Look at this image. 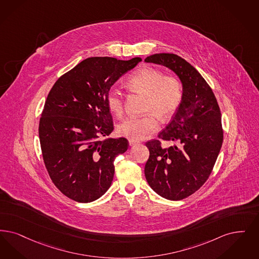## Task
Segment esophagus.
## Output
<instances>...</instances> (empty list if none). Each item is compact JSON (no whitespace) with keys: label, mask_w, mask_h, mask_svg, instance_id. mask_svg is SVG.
I'll use <instances>...</instances> for the list:
<instances>
[{"label":"esophagus","mask_w":259,"mask_h":259,"mask_svg":"<svg viewBox=\"0 0 259 259\" xmlns=\"http://www.w3.org/2000/svg\"><path fill=\"white\" fill-rule=\"evenodd\" d=\"M137 144H139V142H138V141H135V140H129V145H130V146H133V145H137Z\"/></svg>","instance_id":"esophagus-1"}]
</instances>
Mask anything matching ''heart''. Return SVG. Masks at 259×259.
Segmentation results:
<instances>
[{
  "instance_id": "obj_1",
  "label": "heart",
  "mask_w": 259,
  "mask_h": 259,
  "mask_svg": "<svg viewBox=\"0 0 259 259\" xmlns=\"http://www.w3.org/2000/svg\"><path fill=\"white\" fill-rule=\"evenodd\" d=\"M128 85L146 96L145 111L149 114L141 117H130L117 126L118 134L131 140H143L154 133L159 127L157 116L168 120L178 110L183 99V84L176 76L152 67L139 69L129 78ZM109 110L116 116L123 114V97L118 90L113 89L107 95Z\"/></svg>"
}]
</instances>
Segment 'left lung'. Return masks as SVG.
Instances as JSON below:
<instances>
[{"label":"left lung","instance_id":"obj_1","mask_svg":"<svg viewBox=\"0 0 259 259\" xmlns=\"http://www.w3.org/2000/svg\"><path fill=\"white\" fill-rule=\"evenodd\" d=\"M145 62L164 65L179 77L183 99L170 122L145 145L149 158L145 178L159 196L180 200L202 186L216 163L224 140L222 114L213 91L197 69L175 54H154Z\"/></svg>","mask_w":259,"mask_h":259}]
</instances>
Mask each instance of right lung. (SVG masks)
<instances>
[{
  "mask_svg": "<svg viewBox=\"0 0 259 259\" xmlns=\"http://www.w3.org/2000/svg\"><path fill=\"white\" fill-rule=\"evenodd\" d=\"M142 61L93 57L61 76L47 96L39 120L42 157L53 183L77 202H92L111 187L115 157L128 149L114 130L107 104L111 87Z\"/></svg>",
  "mask_w": 259,
  "mask_h": 259,
  "instance_id": "1",
  "label": "right lung"
}]
</instances>
